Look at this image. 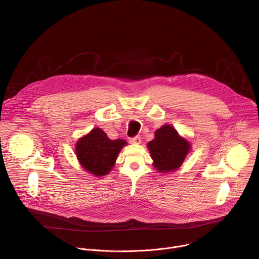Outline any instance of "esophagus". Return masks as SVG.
<instances>
[{
    "label": "esophagus",
    "mask_w": 259,
    "mask_h": 259,
    "mask_svg": "<svg viewBox=\"0 0 259 259\" xmlns=\"http://www.w3.org/2000/svg\"><path fill=\"white\" fill-rule=\"evenodd\" d=\"M130 143H135V144H139L141 142V139L139 136H134L132 138H130Z\"/></svg>",
    "instance_id": "1"
}]
</instances>
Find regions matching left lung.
<instances>
[{
    "mask_svg": "<svg viewBox=\"0 0 259 259\" xmlns=\"http://www.w3.org/2000/svg\"><path fill=\"white\" fill-rule=\"evenodd\" d=\"M153 165L161 173L177 169L185 159L190 144L179 136L176 129L164 125L155 131V137L147 144Z\"/></svg>",
    "mask_w": 259,
    "mask_h": 259,
    "instance_id": "left-lung-1",
    "label": "left lung"
}]
</instances>
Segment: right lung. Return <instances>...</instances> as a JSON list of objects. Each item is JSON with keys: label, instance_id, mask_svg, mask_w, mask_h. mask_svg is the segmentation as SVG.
I'll list each match as a JSON object with an SVG mask.
<instances>
[{"label": "right lung", "instance_id": "right-lung-1", "mask_svg": "<svg viewBox=\"0 0 259 259\" xmlns=\"http://www.w3.org/2000/svg\"><path fill=\"white\" fill-rule=\"evenodd\" d=\"M126 144L123 139L112 140L104 130L95 128L76 144V154L81 165L95 176L107 175Z\"/></svg>", "mask_w": 259, "mask_h": 259}]
</instances>
